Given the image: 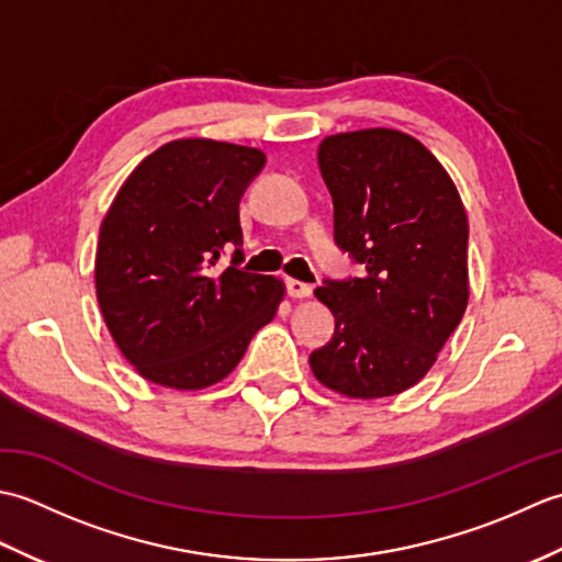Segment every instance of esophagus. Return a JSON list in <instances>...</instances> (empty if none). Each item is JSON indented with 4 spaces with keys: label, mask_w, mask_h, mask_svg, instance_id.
Instances as JSON below:
<instances>
[{
    "label": "esophagus",
    "mask_w": 562,
    "mask_h": 562,
    "mask_svg": "<svg viewBox=\"0 0 562 562\" xmlns=\"http://www.w3.org/2000/svg\"><path fill=\"white\" fill-rule=\"evenodd\" d=\"M312 292H314L312 284L300 282V280H288V294L292 296V300H308Z\"/></svg>",
    "instance_id": "obj_1"
}]
</instances>
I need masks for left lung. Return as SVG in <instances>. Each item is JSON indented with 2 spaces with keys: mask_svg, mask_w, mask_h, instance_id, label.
Instances as JSON below:
<instances>
[{
  "mask_svg": "<svg viewBox=\"0 0 562 562\" xmlns=\"http://www.w3.org/2000/svg\"><path fill=\"white\" fill-rule=\"evenodd\" d=\"M318 169L336 241L364 274L316 288L336 333L308 364L340 396H396L432 369L469 304V217L445 166L401 130L330 135Z\"/></svg>",
  "mask_w": 562,
  "mask_h": 562,
  "instance_id": "8db88e82",
  "label": "left lung"
}]
</instances>
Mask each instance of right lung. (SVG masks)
Instances as JSON below:
<instances>
[{
  "label": "right lung",
  "mask_w": 562,
  "mask_h": 562,
  "mask_svg": "<svg viewBox=\"0 0 562 562\" xmlns=\"http://www.w3.org/2000/svg\"><path fill=\"white\" fill-rule=\"evenodd\" d=\"M266 154L232 142H166L117 190L101 222L97 300L125 360L151 384L200 391L241 362L284 282L238 270V202ZM236 245L229 269L216 260Z\"/></svg>",
  "instance_id": "right-lung-1"
}]
</instances>
